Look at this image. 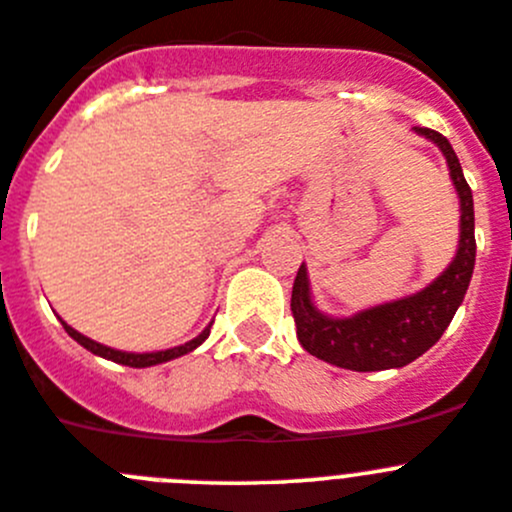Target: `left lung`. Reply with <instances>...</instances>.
<instances>
[{"mask_svg": "<svg viewBox=\"0 0 512 512\" xmlns=\"http://www.w3.org/2000/svg\"><path fill=\"white\" fill-rule=\"evenodd\" d=\"M417 135L440 148L450 168L452 186L460 198V241L455 259L425 289L402 299L369 306L352 316H329L314 304L309 274L301 264L291 291V314L301 347L316 359L352 372L399 369L415 362L432 344L440 342L462 304L475 269V208L472 191L462 175L460 160L445 135L430 128H415Z\"/></svg>", "mask_w": 512, "mask_h": 512, "instance_id": "8db88e82", "label": "left lung"}]
</instances>
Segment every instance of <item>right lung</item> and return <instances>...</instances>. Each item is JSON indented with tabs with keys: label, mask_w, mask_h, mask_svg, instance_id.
I'll return each instance as SVG.
<instances>
[{
	"label": "right lung",
	"mask_w": 512,
	"mask_h": 512,
	"mask_svg": "<svg viewBox=\"0 0 512 512\" xmlns=\"http://www.w3.org/2000/svg\"><path fill=\"white\" fill-rule=\"evenodd\" d=\"M62 321V319H60ZM213 324V321H211ZM211 324L203 329L198 337H193L191 342L180 344V347H173V349H163V352H120V349H113V347H105V344L95 342V339L85 337V334H80L77 329H72L70 324H65L62 321V326H65V332L70 334L72 339H75L77 344H82V347L87 349V352L97 354V357L102 359H110V362H118V364H125V367H135V369H143V367H155V364H163V362H170V359H178L183 357V354L193 352L196 347H201L203 342L208 339V334H211Z\"/></svg>",
	"instance_id": "obj_1"
}]
</instances>
